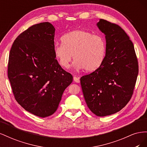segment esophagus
<instances>
[{"label":"esophagus","mask_w":147,"mask_h":147,"mask_svg":"<svg viewBox=\"0 0 147 147\" xmlns=\"http://www.w3.org/2000/svg\"><path fill=\"white\" fill-rule=\"evenodd\" d=\"M74 80L75 82H76V83H80V78L77 77H75V76L74 77Z\"/></svg>","instance_id":"obj_1"}]
</instances>
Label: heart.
<instances>
[{"label": "heart", "mask_w": 147, "mask_h": 147, "mask_svg": "<svg viewBox=\"0 0 147 147\" xmlns=\"http://www.w3.org/2000/svg\"><path fill=\"white\" fill-rule=\"evenodd\" d=\"M62 43L55 44L53 53L64 69L69 67L72 55L74 67L88 72L97 69L104 60L105 43L100 34H92L83 30H74L64 35Z\"/></svg>", "instance_id": "1"}]
</instances>
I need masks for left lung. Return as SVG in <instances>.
<instances>
[{"label": "left lung", "mask_w": 147, "mask_h": 147, "mask_svg": "<svg viewBox=\"0 0 147 147\" xmlns=\"http://www.w3.org/2000/svg\"><path fill=\"white\" fill-rule=\"evenodd\" d=\"M97 26L105 35V56L99 68L81 77L80 83L88 108L105 117L119 112L130 100L139 65L134 45L120 26L102 19Z\"/></svg>", "instance_id": "left-lung-1"}]
</instances>
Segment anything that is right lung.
<instances>
[{
  "label": "right lung",
  "instance_id": "right-lung-1",
  "mask_svg": "<svg viewBox=\"0 0 147 147\" xmlns=\"http://www.w3.org/2000/svg\"><path fill=\"white\" fill-rule=\"evenodd\" d=\"M55 32L48 22L30 26L15 39L8 59V77L16 100L42 118L56 112L73 80L56 59Z\"/></svg>",
  "mask_w": 147,
  "mask_h": 147
}]
</instances>
